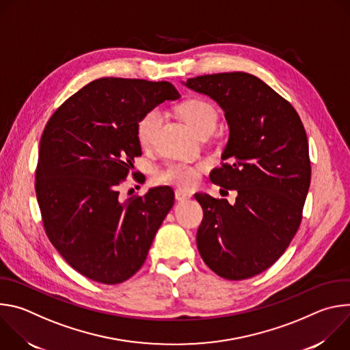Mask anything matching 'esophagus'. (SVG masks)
I'll use <instances>...</instances> for the list:
<instances>
[{
  "mask_svg": "<svg viewBox=\"0 0 350 350\" xmlns=\"http://www.w3.org/2000/svg\"><path fill=\"white\" fill-rule=\"evenodd\" d=\"M174 196L177 201H185V199H189L191 198V193L183 191V189H176L174 191Z\"/></svg>",
  "mask_w": 350,
  "mask_h": 350,
  "instance_id": "34e87169",
  "label": "esophagus"
}]
</instances>
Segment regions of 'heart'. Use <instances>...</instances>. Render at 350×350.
Masks as SVG:
<instances>
[{
	"mask_svg": "<svg viewBox=\"0 0 350 350\" xmlns=\"http://www.w3.org/2000/svg\"><path fill=\"white\" fill-rule=\"evenodd\" d=\"M180 113L199 135L213 131L219 116L216 107L205 98L187 99L180 108ZM162 123L163 113L158 108L148 109L139 116L135 124V134L141 146L149 148L154 145ZM204 170L205 165L202 163L191 165L184 162H170L155 172V178L161 184L191 188L201 178V173Z\"/></svg>",
	"mask_w": 350,
	"mask_h": 350,
	"instance_id": "heart-1",
	"label": "heart"
}]
</instances>
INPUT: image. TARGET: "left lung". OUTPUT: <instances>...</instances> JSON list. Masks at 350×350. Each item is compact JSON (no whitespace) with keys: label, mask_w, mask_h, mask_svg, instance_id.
Wrapping results in <instances>:
<instances>
[{"label":"left lung","mask_w":350,"mask_h":350,"mask_svg":"<svg viewBox=\"0 0 350 350\" xmlns=\"http://www.w3.org/2000/svg\"><path fill=\"white\" fill-rule=\"evenodd\" d=\"M185 85L224 111L230 138L211 180L238 192L234 205L193 195L204 209L198 251L217 275L251 278L281 258L301 226L312 176L304 123L285 98L254 75H204Z\"/></svg>","instance_id":"8db88e82"}]
</instances>
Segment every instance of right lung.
Wrapping results in <instances>:
<instances>
[{"instance_id":"add662e5","label":"right lung","mask_w":350,"mask_h":350,"mask_svg":"<svg viewBox=\"0 0 350 350\" xmlns=\"http://www.w3.org/2000/svg\"><path fill=\"white\" fill-rule=\"evenodd\" d=\"M178 96L169 81L103 77L68 98L45 124L36 169L44 230L92 281L113 285L133 277L174 204L170 187L124 202L118 187L141 155L139 116Z\"/></svg>"}]
</instances>
